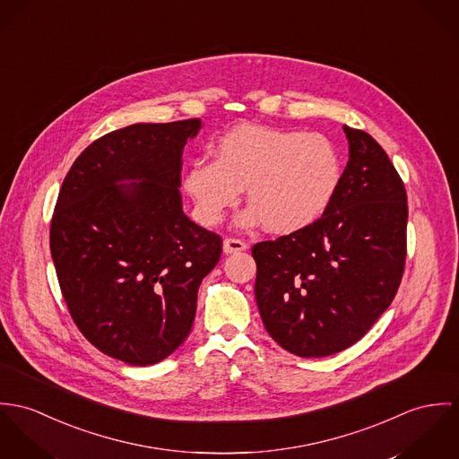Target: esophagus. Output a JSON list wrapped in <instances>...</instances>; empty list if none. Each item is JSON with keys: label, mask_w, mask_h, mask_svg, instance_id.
Masks as SVG:
<instances>
[{"label": "esophagus", "mask_w": 459, "mask_h": 459, "mask_svg": "<svg viewBox=\"0 0 459 459\" xmlns=\"http://www.w3.org/2000/svg\"><path fill=\"white\" fill-rule=\"evenodd\" d=\"M247 248H248V245L245 241L238 239V238H227L223 241V252L225 254H238V252H243Z\"/></svg>", "instance_id": "1"}]
</instances>
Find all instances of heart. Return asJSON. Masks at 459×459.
Masks as SVG:
<instances>
[{
  "instance_id": "1",
  "label": "heart",
  "mask_w": 459,
  "mask_h": 459,
  "mask_svg": "<svg viewBox=\"0 0 459 459\" xmlns=\"http://www.w3.org/2000/svg\"><path fill=\"white\" fill-rule=\"evenodd\" d=\"M212 158L195 160L185 176V188L209 225L220 223L247 188L252 209L245 223L296 232L327 209L342 179L340 153L322 134L239 125L216 141Z\"/></svg>"
}]
</instances>
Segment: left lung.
I'll use <instances>...</instances> for the list:
<instances>
[{
    "label": "left lung",
    "instance_id": "1",
    "mask_svg": "<svg viewBox=\"0 0 459 459\" xmlns=\"http://www.w3.org/2000/svg\"><path fill=\"white\" fill-rule=\"evenodd\" d=\"M343 130L349 163L324 214L252 248L262 322L299 357L352 347L393 303L405 271V185L369 134Z\"/></svg>",
    "mask_w": 459,
    "mask_h": 459
}]
</instances>
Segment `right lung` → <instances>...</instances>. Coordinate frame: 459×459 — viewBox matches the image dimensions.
Here are the masks:
<instances>
[{
	"instance_id": "obj_1",
	"label": "right lung",
	"mask_w": 459,
	"mask_h": 459,
	"mask_svg": "<svg viewBox=\"0 0 459 459\" xmlns=\"http://www.w3.org/2000/svg\"><path fill=\"white\" fill-rule=\"evenodd\" d=\"M199 119L137 123L77 156L52 212L51 255L63 299L107 356L148 366L190 334L203 278L221 238L181 209V154ZM123 178L141 184L116 186Z\"/></svg>"
}]
</instances>
